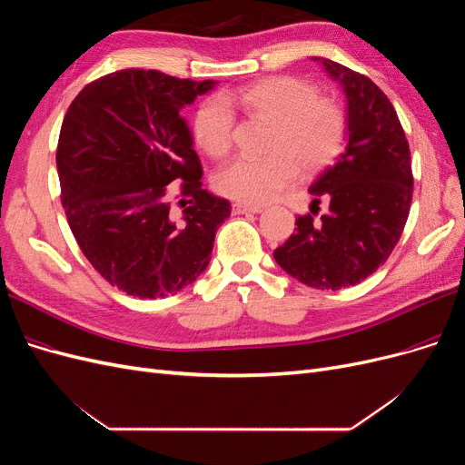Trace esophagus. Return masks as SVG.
Segmentation results:
<instances>
[{
	"instance_id": "34e87169",
	"label": "esophagus",
	"mask_w": 465,
	"mask_h": 465,
	"mask_svg": "<svg viewBox=\"0 0 465 465\" xmlns=\"http://www.w3.org/2000/svg\"><path fill=\"white\" fill-rule=\"evenodd\" d=\"M260 205H246V203H234L232 205V213L234 215H244V213H262Z\"/></svg>"
}]
</instances>
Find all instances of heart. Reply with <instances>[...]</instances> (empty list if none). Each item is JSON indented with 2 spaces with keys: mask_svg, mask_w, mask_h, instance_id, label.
Here are the masks:
<instances>
[{
  "mask_svg": "<svg viewBox=\"0 0 465 465\" xmlns=\"http://www.w3.org/2000/svg\"><path fill=\"white\" fill-rule=\"evenodd\" d=\"M241 106L272 122L265 157H238L223 166L215 184L231 200L262 205L289 186L297 174L320 171L340 154L347 135L345 108L328 96H318L311 83L294 77H270L213 96L193 116L195 143L209 157L221 159L232 147L234 114ZM298 166L294 167L293 164Z\"/></svg>",
  "mask_w": 465,
  "mask_h": 465,
  "instance_id": "obj_1",
  "label": "heart"
}]
</instances>
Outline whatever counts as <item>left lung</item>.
<instances>
[{
	"label": "left lung",
	"mask_w": 465,
	"mask_h": 465,
	"mask_svg": "<svg viewBox=\"0 0 465 465\" xmlns=\"http://www.w3.org/2000/svg\"><path fill=\"white\" fill-rule=\"evenodd\" d=\"M314 60L345 93L347 143L308 188L316 203L330 202L328 211L316 217L312 205L301 215L273 258L301 283L337 291L374 273L398 244L413 198L411 153L382 89L341 64Z\"/></svg>",
	"instance_id": "obj_1"
}]
</instances>
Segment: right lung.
<instances>
[{"label":"right lung","mask_w":465,"mask_h":465,"mask_svg":"<svg viewBox=\"0 0 465 465\" xmlns=\"http://www.w3.org/2000/svg\"><path fill=\"white\" fill-rule=\"evenodd\" d=\"M217 81L120 69L69 104L55 151L62 205L83 254L112 287L163 299L211 260L231 203L202 188V163L180 110ZM181 184L183 213L165 186Z\"/></svg>","instance_id":"right-lung-1"}]
</instances>
